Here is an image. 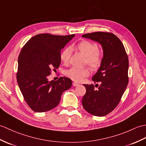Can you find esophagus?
I'll list each match as a JSON object with an SVG mask.
<instances>
[{
    "label": "esophagus",
    "instance_id": "esophagus-1",
    "mask_svg": "<svg viewBox=\"0 0 146 146\" xmlns=\"http://www.w3.org/2000/svg\"><path fill=\"white\" fill-rule=\"evenodd\" d=\"M80 84L79 83H77L76 82H73V86H79Z\"/></svg>",
    "mask_w": 146,
    "mask_h": 146
}]
</instances>
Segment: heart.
Here are the masks:
<instances>
[{"mask_svg":"<svg viewBox=\"0 0 146 146\" xmlns=\"http://www.w3.org/2000/svg\"><path fill=\"white\" fill-rule=\"evenodd\" d=\"M76 48L80 53L86 56V63L90 66L93 70H97L100 68L103 62V55L101 52L98 50L96 44L88 40H83L76 45ZM71 48L67 47L61 52L60 58L62 62L64 63L68 62L71 55ZM65 75L75 81H81L84 77L90 74L88 68L84 67L82 68L72 67L67 70Z\"/></svg>","mask_w":146,"mask_h":146,"instance_id":"heart-1","label":"heart"}]
</instances>
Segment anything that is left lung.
<instances>
[{
	"instance_id": "1",
	"label": "left lung",
	"mask_w": 146,
	"mask_h": 146,
	"mask_svg": "<svg viewBox=\"0 0 146 146\" xmlns=\"http://www.w3.org/2000/svg\"><path fill=\"white\" fill-rule=\"evenodd\" d=\"M82 36L99 43L103 50L102 64L92 78L100 84H95L98 90L93 84H83L86 92L82 104L91 114L104 116L117 106L127 86L128 57L123 44L113 33L98 32Z\"/></svg>"
}]
</instances>
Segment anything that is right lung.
Segmentation results:
<instances>
[{
	"label": "right lung",
	"mask_w": 146,
	"mask_h": 146,
	"mask_svg": "<svg viewBox=\"0 0 146 146\" xmlns=\"http://www.w3.org/2000/svg\"><path fill=\"white\" fill-rule=\"evenodd\" d=\"M74 36L38 34L22 48L17 80L24 100L33 111L43 113L53 109L59 104L62 93L72 86L68 78L50 81L48 76L51 70L59 67L61 51Z\"/></svg>",
	"instance_id": "right-lung-1"
}]
</instances>
